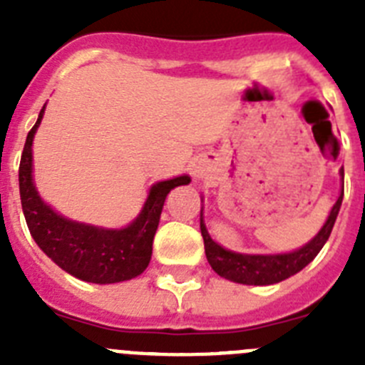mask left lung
Wrapping results in <instances>:
<instances>
[{"mask_svg": "<svg viewBox=\"0 0 365 365\" xmlns=\"http://www.w3.org/2000/svg\"><path fill=\"white\" fill-rule=\"evenodd\" d=\"M341 190L336 202L333 205L325 219L324 227L318 230V234L312 237L309 243L296 248L292 252L285 254H241L228 250L221 247L217 241H214L206 230L205 217H202L201 208V234L205 240V254L212 269L225 279H230L234 283H243V285H272L283 279L291 278L294 274L305 267L318 256L324 245L327 243L329 235L333 232L334 221L340 212L341 199H344V168H340ZM202 201V199H201Z\"/></svg>", "mask_w": 365, "mask_h": 365, "instance_id": "1", "label": "left lung"}]
</instances>
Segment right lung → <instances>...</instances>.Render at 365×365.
Returning a JSON list of instances; mask_svg holds the SVG:
<instances>
[{"mask_svg": "<svg viewBox=\"0 0 365 365\" xmlns=\"http://www.w3.org/2000/svg\"><path fill=\"white\" fill-rule=\"evenodd\" d=\"M45 106L29 131L19 163V197L32 240L60 269L82 282L108 285L137 278L150 265L153 237L166 195L177 186L190 185L192 179L179 175L155 182L143 210L122 228L95 227L58 214L40 197L32 177V143Z\"/></svg>", "mask_w": 365, "mask_h": 365, "instance_id": "obj_1", "label": "right lung"}]
</instances>
